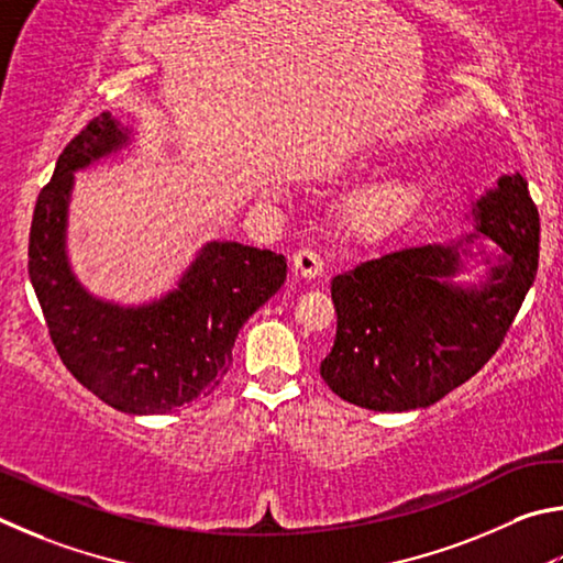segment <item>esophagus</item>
Here are the masks:
<instances>
[{"mask_svg":"<svg viewBox=\"0 0 563 563\" xmlns=\"http://www.w3.org/2000/svg\"><path fill=\"white\" fill-rule=\"evenodd\" d=\"M294 269H297V274H301L303 279H311V276H319L323 272V262L321 256L309 250V246H301L299 252H294Z\"/></svg>","mask_w":563,"mask_h":563,"instance_id":"1","label":"esophagus"}]
</instances>
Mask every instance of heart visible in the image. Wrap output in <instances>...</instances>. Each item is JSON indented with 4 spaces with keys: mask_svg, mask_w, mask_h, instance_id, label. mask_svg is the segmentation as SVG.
Segmentation results:
<instances>
[{
    "mask_svg": "<svg viewBox=\"0 0 563 563\" xmlns=\"http://www.w3.org/2000/svg\"><path fill=\"white\" fill-rule=\"evenodd\" d=\"M416 202L418 187L412 183L380 185L351 205V222L358 232L378 234L408 217Z\"/></svg>",
    "mask_w": 563,
    "mask_h": 563,
    "instance_id": "1",
    "label": "heart"
}]
</instances>
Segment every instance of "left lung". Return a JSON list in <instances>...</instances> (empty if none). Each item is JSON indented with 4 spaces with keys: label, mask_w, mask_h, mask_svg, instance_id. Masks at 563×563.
<instances>
[{
    "label": "left lung",
    "mask_w": 563,
    "mask_h": 563,
    "mask_svg": "<svg viewBox=\"0 0 563 563\" xmlns=\"http://www.w3.org/2000/svg\"><path fill=\"white\" fill-rule=\"evenodd\" d=\"M475 220L507 254L482 289L448 282L462 242L400 246L333 276L336 339L321 378L341 400L380 412L428 408L495 356L539 266V210L525 177H501Z\"/></svg>",
    "instance_id": "8db88e82"
}]
</instances>
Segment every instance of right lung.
<instances>
[{
    "instance_id": "obj_1",
    "label": "right lung",
    "mask_w": 563,
    "mask_h": 563,
    "mask_svg": "<svg viewBox=\"0 0 563 563\" xmlns=\"http://www.w3.org/2000/svg\"><path fill=\"white\" fill-rule=\"evenodd\" d=\"M128 141L111 113L96 115L58 155L36 197L29 230V279L48 336L68 373L108 406L131 416H163L220 386L244 321L287 279L272 250L210 242L180 289L141 309H118L78 287L64 254L74 170Z\"/></svg>"
}]
</instances>
